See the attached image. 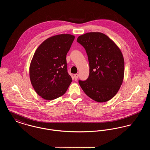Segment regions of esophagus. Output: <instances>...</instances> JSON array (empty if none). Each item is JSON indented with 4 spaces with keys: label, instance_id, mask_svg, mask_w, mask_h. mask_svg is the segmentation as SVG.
Returning a JSON list of instances; mask_svg holds the SVG:
<instances>
[{
    "label": "esophagus",
    "instance_id": "1",
    "mask_svg": "<svg viewBox=\"0 0 150 150\" xmlns=\"http://www.w3.org/2000/svg\"><path fill=\"white\" fill-rule=\"evenodd\" d=\"M79 75L78 74H74V79H75V80H76L78 78Z\"/></svg>",
    "mask_w": 150,
    "mask_h": 150
}]
</instances>
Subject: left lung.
<instances>
[{
  "instance_id": "8db88e82",
  "label": "left lung",
  "mask_w": 150,
  "mask_h": 150,
  "mask_svg": "<svg viewBox=\"0 0 150 150\" xmlns=\"http://www.w3.org/2000/svg\"><path fill=\"white\" fill-rule=\"evenodd\" d=\"M77 42L86 50L89 75L79 80L86 94L94 100L105 102L117 93L124 74V61L121 50L107 35L88 33L79 36Z\"/></svg>"
}]
</instances>
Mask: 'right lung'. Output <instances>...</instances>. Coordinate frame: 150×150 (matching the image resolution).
I'll list each match as a JSON object with an SVG mask.
<instances>
[{
  "label": "right lung",
  "mask_w": 150,
  "mask_h": 150,
  "mask_svg": "<svg viewBox=\"0 0 150 150\" xmlns=\"http://www.w3.org/2000/svg\"><path fill=\"white\" fill-rule=\"evenodd\" d=\"M74 39L70 34L53 36L36 50L30 66V78L36 92L45 100L62 96L71 83L66 58Z\"/></svg>",
  "instance_id": "right-lung-1"
}]
</instances>
